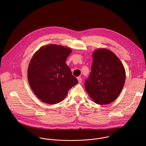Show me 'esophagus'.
I'll return each mask as SVG.
<instances>
[{"label": "esophagus", "mask_w": 146, "mask_h": 146, "mask_svg": "<svg viewBox=\"0 0 146 146\" xmlns=\"http://www.w3.org/2000/svg\"><path fill=\"white\" fill-rule=\"evenodd\" d=\"M77 80H78L79 83H81V82H82V78H81V77L80 76H79V77H77Z\"/></svg>", "instance_id": "obj_1"}]
</instances>
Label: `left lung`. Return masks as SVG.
I'll return each instance as SVG.
<instances>
[{
  "label": "left lung",
  "instance_id": "obj_1",
  "mask_svg": "<svg viewBox=\"0 0 146 146\" xmlns=\"http://www.w3.org/2000/svg\"><path fill=\"white\" fill-rule=\"evenodd\" d=\"M91 72L86 80V91L95 103L106 105L120 94L125 80V71L118 58L105 48L95 50L92 55Z\"/></svg>",
  "mask_w": 146,
  "mask_h": 146
}]
</instances>
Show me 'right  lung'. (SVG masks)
<instances>
[{
    "label": "right lung",
    "mask_w": 146,
    "mask_h": 146,
    "mask_svg": "<svg viewBox=\"0 0 146 146\" xmlns=\"http://www.w3.org/2000/svg\"><path fill=\"white\" fill-rule=\"evenodd\" d=\"M72 50L56 44L41 47L32 57L28 67L29 84L36 95L48 104L60 102L69 90L77 84L65 63Z\"/></svg>",
    "instance_id": "add662e5"
}]
</instances>
